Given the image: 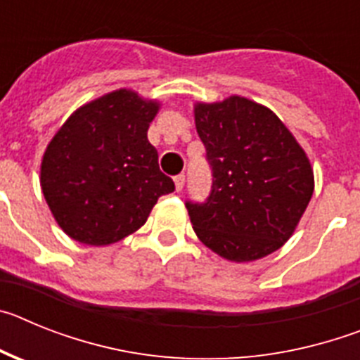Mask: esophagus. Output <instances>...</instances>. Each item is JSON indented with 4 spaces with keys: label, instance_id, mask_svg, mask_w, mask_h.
<instances>
[{
    "label": "esophagus",
    "instance_id": "obj_1",
    "mask_svg": "<svg viewBox=\"0 0 360 360\" xmlns=\"http://www.w3.org/2000/svg\"><path fill=\"white\" fill-rule=\"evenodd\" d=\"M184 184H186V174H178V176H174V187H176V191H182Z\"/></svg>",
    "mask_w": 360,
    "mask_h": 360
}]
</instances>
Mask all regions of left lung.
I'll return each instance as SVG.
<instances>
[{"label": "left lung", "mask_w": 360, "mask_h": 360, "mask_svg": "<svg viewBox=\"0 0 360 360\" xmlns=\"http://www.w3.org/2000/svg\"><path fill=\"white\" fill-rule=\"evenodd\" d=\"M195 124L212 167L207 202L186 203L198 240L234 263L281 249L314 195L304 149L274 111L240 95L196 103Z\"/></svg>", "instance_id": "8db88e82"}]
</instances>
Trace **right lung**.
<instances>
[{
  "label": "right lung",
  "instance_id": "obj_1",
  "mask_svg": "<svg viewBox=\"0 0 360 360\" xmlns=\"http://www.w3.org/2000/svg\"><path fill=\"white\" fill-rule=\"evenodd\" d=\"M157 98L120 88L82 104L57 129L41 160V189L72 240L117 243L142 227L174 184L158 167L148 129Z\"/></svg>",
  "mask_w": 360,
  "mask_h": 360
}]
</instances>
